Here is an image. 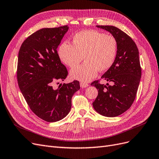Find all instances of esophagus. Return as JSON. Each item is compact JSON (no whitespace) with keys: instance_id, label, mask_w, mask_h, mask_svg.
I'll return each mask as SVG.
<instances>
[{"instance_id":"obj_1","label":"esophagus","mask_w":159,"mask_h":159,"mask_svg":"<svg viewBox=\"0 0 159 159\" xmlns=\"http://www.w3.org/2000/svg\"><path fill=\"white\" fill-rule=\"evenodd\" d=\"M80 86L82 87V88H86V87L89 86V85L86 83H84V82H81Z\"/></svg>"}]
</instances>
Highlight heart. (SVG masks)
Wrapping results in <instances>:
<instances>
[{
    "mask_svg": "<svg viewBox=\"0 0 159 159\" xmlns=\"http://www.w3.org/2000/svg\"><path fill=\"white\" fill-rule=\"evenodd\" d=\"M118 53V41L113 35L95 30H85L76 34L72 45L63 43L58 54L61 61L74 68L83 60L84 62L70 71V77L81 82L95 78L98 71L105 72L112 67Z\"/></svg>",
    "mask_w": 159,
    "mask_h": 159,
    "instance_id": "heart-1",
    "label": "heart"
}]
</instances>
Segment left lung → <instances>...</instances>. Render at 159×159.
<instances>
[{
	"mask_svg": "<svg viewBox=\"0 0 159 159\" xmlns=\"http://www.w3.org/2000/svg\"><path fill=\"white\" fill-rule=\"evenodd\" d=\"M97 27L111 33L116 38L118 53L112 67L101 76L102 79L112 82V85L101 84L98 81L91 84L98 90L93 107L104 116L116 117L126 111L135 100L141 77L139 51L132 38L118 27Z\"/></svg>",
	"mask_w": 159,
	"mask_h": 159,
	"instance_id": "1",
	"label": "left lung"
}]
</instances>
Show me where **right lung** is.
<instances>
[{
	"mask_svg": "<svg viewBox=\"0 0 159 159\" xmlns=\"http://www.w3.org/2000/svg\"><path fill=\"white\" fill-rule=\"evenodd\" d=\"M69 27L43 28L29 36L21 45L18 60L19 88L31 110L48 122H57L67 116L72 97L80 89V82L61 84L68 71L62 64L57 49Z\"/></svg>",
	"mask_w": 159,
	"mask_h": 159,
	"instance_id": "obj_1",
	"label": "right lung"
}]
</instances>
